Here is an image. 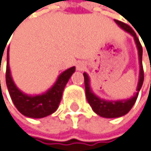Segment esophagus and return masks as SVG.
<instances>
[{"instance_id": "obj_1", "label": "esophagus", "mask_w": 151, "mask_h": 151, "mask_svg": "<svg viewBox=\"0 0 151 151\" xmlns=\"http://www.w3.org/2000/svg\"><path fill=\"white\" fill-rule=\"evenodd\" d=\"M85 68H86V66H85V64L83 63H80L77 64V70H83Z\"/></svg>"}]
</instances>
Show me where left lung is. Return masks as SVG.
Wrapping results in <instances>:
<instances>
[{
    "label": "left lung",
    "instance_id": "8db88e82",
    "mask_svg": "<svg viewBox=\"0 0 151 151\" xmlns=\"http://www.w3.org/2000/svg\"><path fill=\"white\" fill-rule=\"evenodd\" d=\"M114 22L119 26L122 29H124L125 32L129 33L131 36L133 37L137 49H138V55H139V81L136 88V93L128 99L124 100H106L103 99H100L99 96H96L90 88V80L88 75L84 72V82H85V90H86V96L87 100L90 106L92 107L93 111L99 114V116L105 117V118H117L121 117L124 114H126L133 106V105L136 102V99L138 98L139 92L142 88V86L143 84L144 81V73H143V67H142V47L139 43V40L138 39L135 32L132 30V28L128 26L127 24L114 19Z\"/></svg>",
    "mask_w": 151,
    "mask_h": 151
}]
</instances>
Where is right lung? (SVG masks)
<instances>
[{
	"mask_svg": "<svg viewBox=\"0 0 151 151\" xmlns=\"http://www.w3.org/2000/svg\"><path fill=\"white\" fill-rule=\"evenodd\" d=\"M9 59L8 48L6 84L10 98L17 109L23 115L29 118H43L55 113L61 102L63 89L71 75L75 71V67H70L62 72L57 78L55 83L45 93L32 96L22 92L14 83L12 73H10Z\"/></svg>",
	"mask_w": 151,
	"mask_h": 151,
	"instance_id": "obj_1",
	"label": "right lung"
}]
</instances>
